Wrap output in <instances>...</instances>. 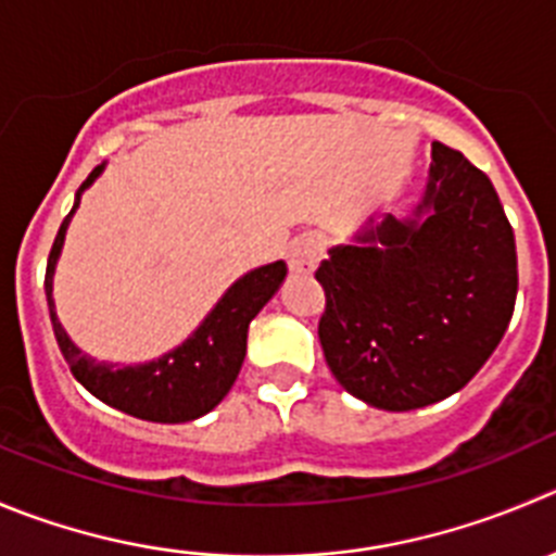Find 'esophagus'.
<instances>
[{
	"label": "esophagus",
	"mask_w": 556,
	"mask_h": 556,
	"mask_svg": "<svg viewBox=\"0 0 556 556\" xmlns=\"http://www.w3.org/2000/svg\"><path fill=\"white\" fill-rule=\"evenodd\" d=\"M325 256V248L316 235H300L298 240H292L289 245V269L298 275H311L316 269V264Z\"/></svg>",
	"instance_id": "esophagus-1"
}]
</instances>
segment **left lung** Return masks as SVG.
Returning a JSON list of instances; mask_svg holds the SVG:
<instances>
[{
	"label": "left lung",
	"mask_w": 556,
	"mask_h": 556,
	"mask_svg": "<svg viewBox=\"0 0 556 556\" xmlns=\"http://www.w3.org/2000/svg\"><path fill=\"white\" fill-rule=\"evenodd\" d=\"M316 281L319 341L341 388L377 409H420L458 393L505 336L516 240L491 179L433 141L412 215L368 218L327 251Z\"/></svg>",
	"instance_id": "left-lung-1"
}]
</instances>
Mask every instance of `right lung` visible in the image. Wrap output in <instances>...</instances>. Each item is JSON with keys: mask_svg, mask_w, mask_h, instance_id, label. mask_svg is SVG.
Wrapping results in <instances>:
<instances>
[{"mask_svg": "<svg viewBox=\"0 0 556 556\" xmlns=\"http://www.w3.org/2000/svg\"><path fill=\"white\" fill-rule=\"evenodd\" d=\"M105 163L92 168L81 188L76 190V202L67 218L56 231L51 248L49 267H46V298H49L51 325L56 343L65 354L73 377L103 404L150 422H188L213 412L235 384L245 361L248 325L253 316L273 300L287 278V262H273L251 269L237 278L224 298L213 305L202 325L195 327L179 346L161 354L157 361L136 363V366H116V363L94 361L84 354L62 327L54 308V269L65 245L67 226L81 204V193L103 174Z\"/></svg>", "mask_w": 556, "mask_h": 556, "instance_id": "1", "label": "right lung"}]
</instances>
